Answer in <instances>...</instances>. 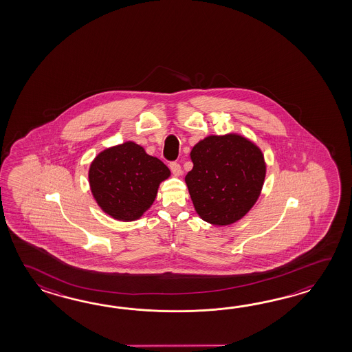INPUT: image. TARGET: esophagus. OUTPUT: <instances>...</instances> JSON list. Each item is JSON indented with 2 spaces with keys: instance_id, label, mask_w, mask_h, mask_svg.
Returning a JSON list of instances; mask_svg holds the SVG:
<instances>
[{
  "instance_id": "34e87169",
  "label": "esophagus",
  "mask_w": 352,
  "mask_h": 352,
  "mask_svg": "<svg viewBox=\"0 0 352 352\" xmlns=\"http://www.w3.org/2000/svg\"><path fill=\"white\" fill-rule=\"evenodd\" d=\"M170 168H171V173L175 175V176H179L181 175V166L177 162H171L170 164Z\"/></svg>"
}]
</instances>
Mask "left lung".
I'll use <instances>...</instances> for the list:
<instances>
[{"label": "left lung", "mask_w": 352, "mask_h": 352, "mask_svg": "<svg viewBox=\"0 0 352 352\" xmlns=\"http://www.w3.org/2000/svg\"><path fill=\"white\" fill-rule=\"evenodd\" d=\"M187 188L195 210L210 224L230 225L253 208L265 179L261 148L243 135H209L190 153Z\"/></svg>", "instance_id": "left-lung-1"}]
</instances>
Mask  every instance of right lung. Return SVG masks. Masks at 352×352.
Returning <instances> with one entry per match:
<instances>
[{"label": "right lung", "instance_id": "1", "mask_svg": "<svg viewBox=\"0 0 352 352\" xmlns=\"http://www.w3.org/2000/svg\"><path fill=\"white\" fill-rule=\"evenodd\" d=\"M171 175L157 157L128 141L102 151L89 167L91 194L105 214L135 221L150 209L160 184Z\"/></svg>", "mask_w": 352, "mask_h": 352}]
</instances>
